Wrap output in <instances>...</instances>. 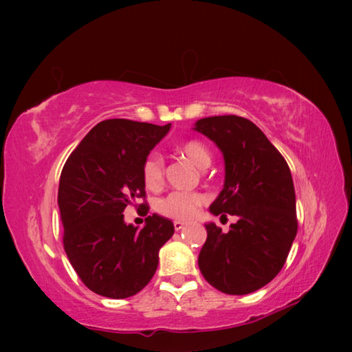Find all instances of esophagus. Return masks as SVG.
Masks as SVG:
<instances>
[{"mask_svg":"<svg viewBox=\"0 0 352 352\" xmlns=\"http://www.w3.org/2000/svg\"><path fill=\"white\" fill-rule=\"evenodd\" d=\"M184 226H186V223H184L183 221H175V222H174V228H175L177 231L183 230V228H184Z\"/></svg>","mask_w":352,"mask_h":352,"instance_id":"esophagus-1","label":"esophagus"}]
</instances>
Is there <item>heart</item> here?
<instances>
[{
  "mask_svg": "<svg viewBox=\"0 0 352 352\" xmlns=\"http://www.w3.org/2000/svg\"><path fill=\"white\" fill-rule=\"evenodd\" d=\"M186 160L193 164L197 169L203 170L210 166L212 155L207 146L197 140L186 142L178 149ZM142 178L148 189H159L163 183V162L157 154L146 157L142 166ZM206 203L203 193H188V192H172L166 198H163L157 204V210L174 219H189L197 213L198 207Z\"/></svg>",
  "mask_w": 352,
  "mask_h": 352,
  "instance_id": "1",
  "label": "heart"
}]
</instances>
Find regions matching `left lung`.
<instances>
[{
    "mask_svg": "<svg viewBox=\"0 0 352 352\" xmlns=\"http://www.w3.org/2000/svg\"><path fill=\"white\" fill-rule=\"evenodd\" d=\"M223 157V188L208 207L236 216L228 233L206 222L207 241L198 266L204 278L228 295L261 289L281 271L295 241L296 198L286 160L250 119L236 115L198 119L193 129Z\"/></svg>",
    "mask_w": 352,
    "mask_h": 352,
    "instance_id": "left-lung-1",
    "label": "left lung"
}]
</instances>
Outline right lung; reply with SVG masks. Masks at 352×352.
Returning a JSON list of instances; mask_svg holds the SVG:
<instances>
[{
	"label": "right lung",
	"instance_id": "add662e5",
	"mask_svg": "<svg viewBox=\"0 0 352 352\" xmlns=\"http://www.w3.org/2000/svg\"><path fill=\"white\" fill-rule=\"evenodd\" d=\"M169 130L170 124L107 119L65 163L57 198L65 251L81 281L101 296L122 300L144 289L174 234L172 221L157 213L142 228L124 221L125 207L145 197L144 162Z\"/></svg>",
	"mask_w": 352,
	"mask_h": 352
}]
</instances>
